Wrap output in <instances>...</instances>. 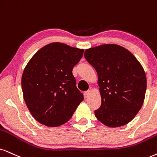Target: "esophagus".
I'll use <instances>...</instances> for the list:
<instances>
[{
  "label": "esophagus",
  "mask_w": 157,
  "mask_h": 157,
  "mask_svg": "<svg viewBox=\"0 0 157 157\" xmlns=\"http://www.w3.org/2000/svg\"><path fill=\"white\" fill-rule=\"evenodd\" d=\"M90 90H87L84 92V97L85 98H88V97L90 96Z\"/></svg>",
  "instance_id": "34e87169"
}]
</instances>
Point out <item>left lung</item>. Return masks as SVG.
Wrapping results in <instances>:
<instances>
[{
  "instance_id": "left-lung-1",
  "label": "left lung",
  "mask_w": 157,
  "mask_h": 157,
  "mask_svg": "<svg viewBox=\"0 0 157 157\" xmlns=\"http://www.w3.org/2000/svg\"><path fill=\"white\" fill-rule=\"evenodd\" d=\"M84 56L98 74L101 105L95 110L96 117L111 128L128 124L144 104L146 77L141 64L128 50L115 44L87 49Z\"/></svg>"
}]
</instances>
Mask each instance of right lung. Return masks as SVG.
Segmentation results:
<instances>
[{
	"instance_id": "right-lung-1",
	"label": "right lung",
	"mask_w": 157,
	"mask_h": 157,
	"mask_svg": "<svg viewBox=\"0 0 157 157\" xmlns=\"http://www.w3.org/2000/svg\"><path fill=\"white\" fill-rule=\"evenodd\" d=\"M83 52L64 43H52L40 49L26 66L21 77L24 99L40 124H64L84 99L72 75Z\"/></svg>"
}]
</instances>
